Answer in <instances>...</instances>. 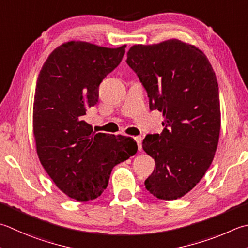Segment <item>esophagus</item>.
Returning <instances> with one entry per match:
<instances>
[{"label": "esophagus", "instance_id": "esophagus-1", "mask_svg": "<svg viewBox=\"0 0 248 248\" xmlns=\"http://www.w3.org/2000/svg\"><path fill=\"white\" fill-rule=\"evenodd\" d=\"M134 140H135V142H137L139 150L140 152V150H142V140H143V138L142 137H135Z\"/></svg>", "mask_w": 248, "mask_h": 248}]
</instances>
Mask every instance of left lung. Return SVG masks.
<instances>
[{"label":"left lung","instance_id":"left-lung-1","mask_svg":"<svg viewBox=\"0 0 248 248\" xmlns=\"http://www.w3.org/2000/svg\"><path fill=\"white\" fill-rule=\"evenodd\" d=\"M125 62L147 91L149 108L164 117L162 132L143 140L156 162L145 187L161 200H176L201 181L215 156L220 132L215 72L199 48L178 40L134 45Z\"/></svg>","mask_w":248,"mask_h":248}]
</instances>
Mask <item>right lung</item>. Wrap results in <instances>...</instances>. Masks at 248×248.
Instances as JSON below:
<instances>
[{
    "mask_svg": "<svg viewBox=\"0 0 248 248\" xmlns=\"http://www.w3.org/2000/svg\"><path fill=\"white\" fill-rule=\"evenodd\" d=\"M124 48L67 42L50 53L38 75L33 105L37 156L57 187L77 201L100 197L113 168L138 152L132 138L95 133L85 121Z\"/></svg>",
    "mask_w": 248,
    "mask_h": 248,
    "instance_id": "add662e5",
    "label": "right lung"
}]
</instances>
